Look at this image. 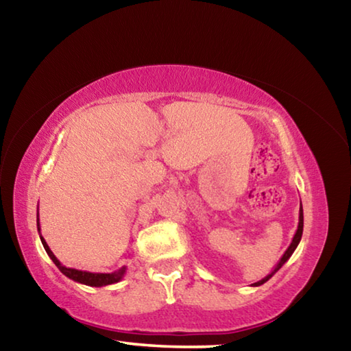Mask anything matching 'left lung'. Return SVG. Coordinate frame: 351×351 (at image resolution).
Instances as JSON below:
<instances>
[{
    "mask_svg": "<svg viewBox=\"0 0 351 351\" xmlns=\"http://www.w3.org/2000/svg\"><path fill=\"white\" fill-rule=\"evenodd\" d=\"M302 232H304V209H302V204H300V209H299V226H297V230H295V234H294V237H293V241H291V245L288 246L287 251H285V254L282 255V258L278 260V263L276 265V268L272 269V271L269 272V274L266 276L265 278H261V280L252 283V287H260V285H263V283L268 282L269 278H271L272 276H274L276 272H277L278 269H280L285 263H287L291 255H293V252L295 251V247L299 246L300 239H302Z\"/></svg>",
    "mask_w": 351,
    "mask_h": 351,
    "instance_id": "obj_1",
    "label": "left lung"
}]
</instances>
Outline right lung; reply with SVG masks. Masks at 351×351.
<instances>
[{"label": "right lung", "mask_w": 351, "mask_h": 351, "mask_svg": "<svg viewBox=\"0 0 351 351\" xmlns=\"http://www.w3.org/2000/svg\"><path fill=\"white\" fill-rule=\"evenodd\" d=\"M37 229H38V234H40V240H41V245H43L45 251L49 255L51 260L54 261L56 266L58 269H60L64 276L71 280H74L77 283H82V285H88V287H106V285H112V283H117L121 282L123 276H125L127 268L125 266H122L121 269H117L114 272H110V274H104V272H88V271H80V269H74V268H66V266L60 263V260H58L54 252L51 251L49 246H47L46 240L41 237L40 232V218H38V212H37Z\"/></svg>", "instance_id": "1"}]
</instances>
